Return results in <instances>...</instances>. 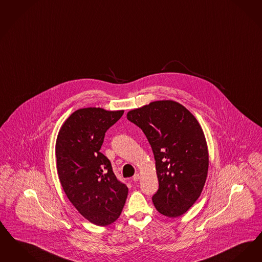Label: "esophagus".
I'll return each instance as SVG.
<instances>
[{
    "mask_svg": "<svg viewBox=\"0 0 262 262\" xmlns=\"http://www.w3.org/2000/svg\"><path fill=\"white\" fill-rule=\"evenodd\" d=\"M139 178H140V176H139L138 173H136V174H135V176H134V178H133V180H134L135 182H136V181H138V180H139Z\"/></svg>",
    "mask_w": 262,
    "mask_h": 262,
    "instance_id": "34e87169",
    "label": "esophagus"
}]
</instances>
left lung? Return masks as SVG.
Instances as JSON below:
<instances>
[{
  "label": "left lung",
  "mask_w": 262,
  "mask_h": 262,
  "mask_svg": "<svg viewBox=\"0 0 262 262\" xmlns=\"http://www.w3.org/2000/svg\"><path fill=\"white\" fill-rule=\"evenodd\" d=\"M152 147L159 180L152 197L158 211L168 217L186 212L203 191L209 168L204 132L194 115L173 100H158L127 112Z\"/></svg>",
  "instance_id": "left-lung-1"
}]
</instances>
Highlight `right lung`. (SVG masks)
<instances>
[{"label":"right lung","instance_id":"1","mask_svg":"<svg viewBox=\"0 0 262 262\" xmlns=\"http://www.w3.org/2000/svg\"><path fill=\"white\" fill-rule=\"evenodd\" d=\"M124 110L89 107L75 111L63 123L55 143L61 186L85 220L106 226L119 219L128 189L116 178L110 161L100 152L106 130Z\"/></svg>","mask_w":262,"mask_h":262}]
</instances>
